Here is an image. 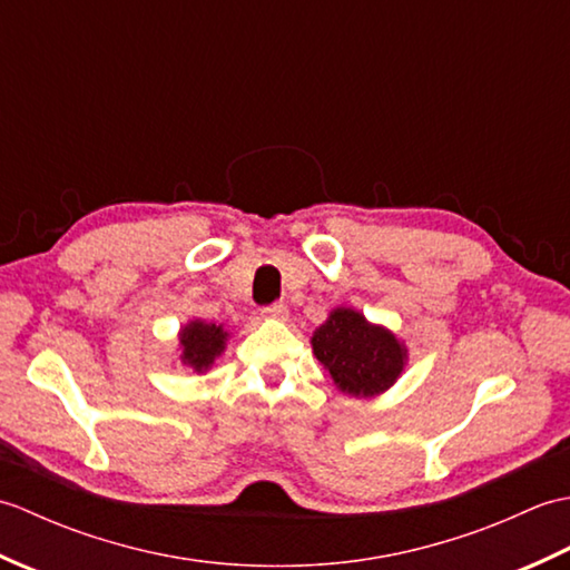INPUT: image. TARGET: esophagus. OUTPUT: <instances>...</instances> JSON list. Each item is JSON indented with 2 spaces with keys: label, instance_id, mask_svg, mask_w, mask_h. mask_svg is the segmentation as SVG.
<instances>
[{
  "label": "esophagus",
  "instance_id": "1",
  "mask_svg": "<svg viewBox=\"0 0 570 570\" xmlns=\"http://www.w3.org/2000/svg\"><path fill=\"white\" fill-rule=\"evenodd\" d=\"M262 316H264V318L286 321V318H288V308H286V304H272V306H264V308H262Z\"/></svg>",
  "mask_w": 570,
  "mask_h": 570
}]
</instances>
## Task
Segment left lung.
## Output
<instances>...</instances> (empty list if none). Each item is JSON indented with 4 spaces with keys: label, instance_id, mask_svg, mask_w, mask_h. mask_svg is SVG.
Instances as JSON below:
<instances>
[{
    "label": "left lung",
    "instance_id": "1",
    "mask_svg": "<svg viewBox=\"0 0 570 570\" xmlns=\"http://www.w3.org/2000/svg\"><path fill=\"white\" fill-rule=\"evenodd\" d=\"M311 345L337 390L350 396H374L390 390L406 365V347L353 308H335L313 333Z\"/></svg>",
    "mask_w": 570,
    "mask_h": 570
}]
</instances>
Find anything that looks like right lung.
I'll use <instances>...</instances> for the list:
<instances>
[{
  "label": "right lung",
  "instance_id": "obj_1",
  "mask_svg": "<svg viewBox=\"0 0 570 570\" xmlns=\"http://www.w3.org/2000/svg\"><path fill=\"white\" fill-rule=\"evenodd\" d=\"M178 341H180V347H184L180 362L196 372H203L208 370L213 365V360L225 350L227 333L223 331V325L190 321L186 328L180 331Z\"/></svg>",
  "mask_w": 570,
  "mask_h": 570
}]
</instances>
